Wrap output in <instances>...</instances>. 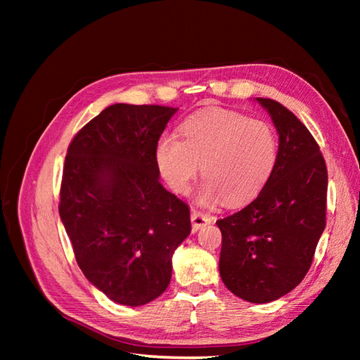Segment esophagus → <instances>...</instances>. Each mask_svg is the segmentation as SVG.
Returning a JSON list of instances; mask_svg holds the SVG:
<instances>
[{"instance_id": "obj_1", "label": "esophagus", "mask_w": 360, "mask_h": 360, "mask_svg": "<svg viewBox=\"0 0 360 360\" xmlns=\"http://www.w3.org/2000/svg\"><path fill=\"white\" fill-rule=\"evenodd\" d=\"M190 219H192V231L193 232H198L205 224L212 223V218L209 215H205V213H201V212H196V210L192 212V217H190Z\"/></svg>"}]
</instances>
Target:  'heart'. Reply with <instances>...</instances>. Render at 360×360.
Wrapping results in <instances>:
<instances>
[{"label": "heart", "mask_w": 360, "mask_h": 360, "mask_svg": "<svg viewBox=\"0 0 360 360\" xmlns=\"http://www.w3.org/2000/svg\"><path fill=\"white\" fill-rule=\"evenodd\" d=\"M179 139L162 136L156 164L173 192L188 193L201 165L202 186L198 204L248 202L262 192L278 159V141L262 120L224 110L202 111L178 129Z\"/></svg>", "instance_id": "1"}]
</instances>
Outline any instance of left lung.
<instances>
[{"instance_id":"1","label":"left lung","mask_w":360,"mask_h":360,"mask_svg":"<svg viewBox=\"0 0 360 360\" xmlns=\"http://www.w3.org/2000/svg\"><path fill=\"white\" fill-rule=\"evenodd\" d=\"M255 101L278 133V159L262 192L243 210L218 219L219 275L250 303L290 292L309 271L325 231L328 172L314 137L281 103Z\"/></svg>"}]
</instances>
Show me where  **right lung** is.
Here are the masks:
<instances>
[{
	"label": "right lung",
	"instance_id": "right-lung-1",
	"mask_svg": "<svg viewBox=\"0 0 360 360\" xmlns=\"http://www.w3.org/2000/svg\"><path fill=\"white\" fill-rule=\"evenodd\" d=\"M178 108L116 103L75 134L60 218L83 275L110 300L142 307L167 289L188 205L159 182L156 145Z\"/></svg>",
	"mask_w": 360,
	"mask_h": 360
}]
</instances>
